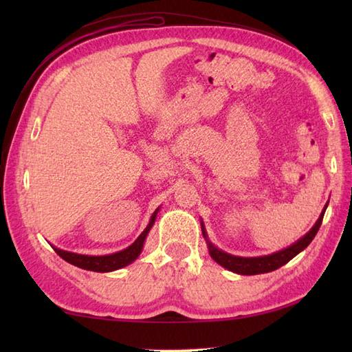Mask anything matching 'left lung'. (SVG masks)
Masks as SVG:
<instances>
[{"label": "left lung", "mask_w": 352, "mask_h": 352, "mask_svg": "<svg viewBox=\"0 0 352 352\" xmlns=\"http://www.w3.org/2000/svg\"><path fill=\"white\" fill-rule=\"evenodd\" d=\"M325 210H327V204H325L324 210H322V213H320L319 219L316 221L315 226H313L309 233L302 236L300 241L295 242L294 245L287 246V248L278 251V252L269 254V256H263V257H237V256H231V254H228V252H223L219 248H216V246L210 241H208L203 223H201V228H203V236L207 241L208 252H210V256L216 261V263H219L221 266L228 269V271H231V272H236L241 275H257V274H266V272L275 271V269H278L283 265H286L287 261H290L302 250L307 248L310 242L315 239L320 223H322Z\"/></svg>", "instance_id": "1"}]
</instances>
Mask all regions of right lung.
Instances as JSON below:
<instances>
[{
  "label": "right lung",
  "mask_w": 352,
  "mask_h": 352,
  "mask_svg": "<svg viewBox=\"0 0 352 352\" xmlns=\"http://www.w3.org/2000/svg\"><path fill=\"white\" fill-rule=\"evenodd\" d=\"M159 208L153 213L151 219H149V223L146 226V228L142 231L140 236L134 241L129 248H125L119 252L115 254H109V256H85V254H77V252H69V251H63L58 250L56 246H52L54 251L60 256L63 260L68 261V263L86 269V271H94V272H111L116 271V269H121L126 265H130L131 261L136 260L139 257V254L142 252V248H144L145 239L149 233V230L154 226L155 216Z\"/></svg>",
  "instance_id": "obj_1"
}]
</instances>
